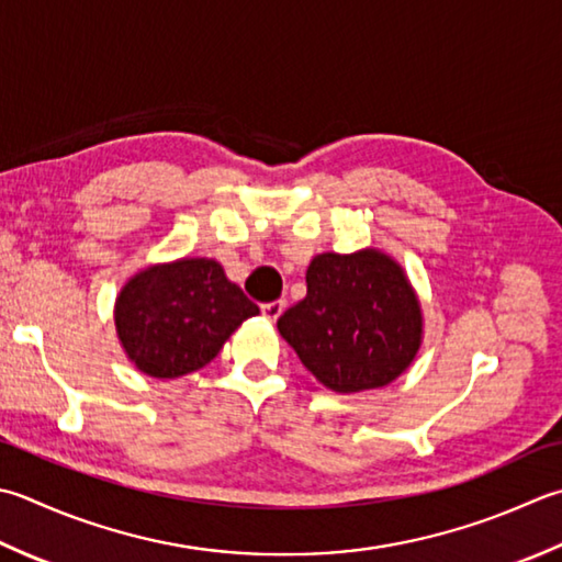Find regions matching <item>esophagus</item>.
<instances>
[{"instance_id": "1", "label": "esophagus", "mask_w": 562, "mask_h": 562, "mask_svg": "<svg viewBox=\"0 0 562 562\" xmlns=\"http://www.w3.org/2000/svg\"><path fill=\"white\" fill-rule=\"evenodd\" d=\"M260 312H262V316L270 318V322H274V318H278V316L284 312V302H282V300H278V302H268V304H262V306H260Z\"/></svg>"}]
</instances>
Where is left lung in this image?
Instances as JSON below:
<instances>
[{"instance_id": "left-lung-1", "label": "left lung", "mask_w": 562, "mask_h": 562, "mask_svg": "<svg viewBox=\"0 0 562 562\" xmlns=\"http://www.w3.org/2000/svg\"><path fill=\"white\" fill-rule=\"evenodd\" d=\"M302 366L338 394L397 380L422 348V302L397 260L380 248L318 252L306 296L278 318Z\"/></svg>"}]
</instances>
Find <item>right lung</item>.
<instances>
[{
  "mask_svg": "<svg viewBox=\"0 0 562 562\" xmlns=\"http://www.w3.org/2000/svg\"><path fill=\"white\" fill-rule=\"evenodd\" d=\"M260 310L214 258H180L138 270L114 304L126 358L156 380L209 366L228 336Z\"/></svg>",
  "mask_w": 562,
  "mask_h": 562,
  "instance_id": "obj_1",
  "label": "right lung"
}]
</instances>
